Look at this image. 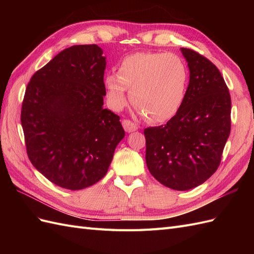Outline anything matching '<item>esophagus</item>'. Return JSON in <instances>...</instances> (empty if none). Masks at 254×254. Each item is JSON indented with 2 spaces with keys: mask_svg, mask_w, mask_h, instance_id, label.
Returning a JSON list of instances; mask_svg holds the SVG:
<instances>
[{
  "mask_svg": "<svg viewBox=\"0 0 254 254\" xmlns=\"http://www.w3.org/2000/svg\"><path fill=\"white\" fill-rule=\"evenodd\" d=\"M123 127H124L125 131L126 132H133V131H136L137 130V125L134 124L133 122L129 121V120H124L123 121Z\"/></svg>",
  "mask_w": 254,
  "mask_h": 254,
  "instance_id": "1",
  "label": "esophagus"
}]
</instances>
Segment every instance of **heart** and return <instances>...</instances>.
I'll use <instances>...</instances> for the list:
<instances>
[{"mask_svg":"<svg viewBox=\"0 0 254 254\" xmlns=\"http://www.w3.org/2000/svg\"><path fill=\"white\" fill-rule=\"evenodd\" d=\"M107 98L115 110L127 104V89L142 117L160 123L173 119L187 96L189 68L173 53L139 52L122 59L119 74L106 75Z\"/></svg>","mask_w":254,"mask_h":254,"instance_id":"heart-1","label":"heart"}]
</instances>
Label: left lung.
<instances>
[{
    "label": "left lung",
    "mask_w": 254,
    "mask_h": 254,
    "mask_svg": "<svg viewBox=\"0 0 254 254\" xmlns=\"http://www.w3.org/2000/svg\"><path fill=\"white\" fill-rule=\"evenodd\" d=\"M190 82L179 112L165 125L144 129L146 164L163 186L188 190L217 171L231 130V97L218 68L182 48Z\"/></svg>",
    "instance_id": "8db88e82"
}]
</instances>
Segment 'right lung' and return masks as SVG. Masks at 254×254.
Masks as SVG:
<instances>
[{
  "label": "right lung",
  "instance_id": "1",
  "mask_svg": "<svg viewBox=\"0 0 254 254\" xmlns=\"http://www.w3.org/2000/svg\"><path fill=\"white\" fill-rule=\"evenodd\" d=\"M102 55L96 44L64 50L33 75L23 98L27 156L60 188L76 190L98 182L125 136L119 115L103 108Z\"/></svg>",
  "mask_w": 254,
  "mask_h": 254
}]
</instances>
